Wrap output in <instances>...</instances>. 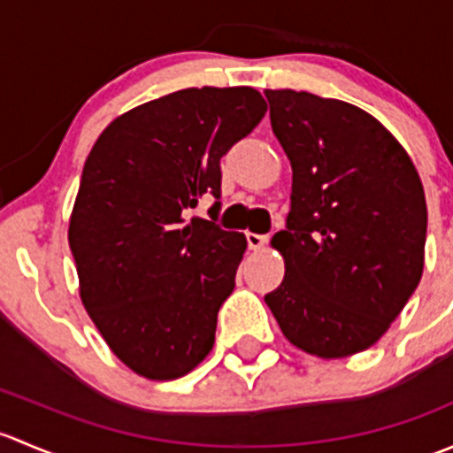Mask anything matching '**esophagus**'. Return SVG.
<instances>
[{"label": "esophagus", "mask_w": 453, "mask_h": 453, "mask_svg": "<svg viewBox=\"0 0 453 453\" xmlns=\"http://www.w3.org/2000/svg\"><path fill=\"white\" fill-rule=\"evenodd\" d=\"M245 239H248V248L250 250H263L265 245H267V236L265 234H254V232H248V234H245Z\"/></svg>", "instance_id": "34e87169"}]
</instances>
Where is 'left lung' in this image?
<instances>
[{"label": "left lung", "mask_w": 453, "mask_h": 453, "mask_svg": "<svg viewBox=\"0 0 453 453\" xmlns=\"http://www.w3.org/2000/svg\"><path fill=\"white\" fill-rule=\"evenodd\" d=\"M294 171L272 245L285 256L265 296L287 340L324 359L370 349L423 273L427 205L403 146L370 113L309 91L265 89Z\"/></svg>", "instance_id": "left-lung-1"}]
</instances>
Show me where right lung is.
Returning a JSON list of instances; mask_svg holds the SVG:
<instances>
[{"label": "right lung", "mask_w": 453, "mask_h": 453, "mask_svg": "<svg viewBox=\"0 0 453 453\" xmlns=\"http://www.w3.org/2000/svg\"><path fill=\"white\" fill-rule=\"evenodd\" d=\"M252 87H190L122 113L87 157L70 219L81 298L122 364L184 377L212 350L245 236L190 219L221 197V157L263 120Z\"/></svg>", "instance_id": "right-lung-1"}]
</instances>
